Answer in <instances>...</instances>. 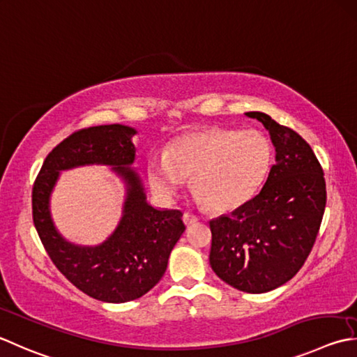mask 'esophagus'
Instances as JSON below:
<instances>
[{"mask_svg":"<svg viewBox=\"0 0 357 357\" xmlns=\"http://www.w3.org/2000/svg\"><path fill=\"white\" fill-rule=\"evenodd\" d=\"M183 220H184V222H185L187 226H192V225H195V222H198V216H195L190 212H185L184 216H183Z\"/></svg>","mask_w":357,"mask_h":357,"instance_id":"1","label":"esophagus"}]
</instances>
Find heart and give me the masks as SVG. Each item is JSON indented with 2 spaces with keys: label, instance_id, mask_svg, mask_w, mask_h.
<instances>
[{
  "label": "heart",
  "instance_id": "b5f03b06",
  "mask_svg": "<svg viewBox=\"0 0 357 357\" xmlns=\"http://www.w3.org/2000/svg\"><path fill=\"white\" fill-rule=\"evenodd\" d=\"M274 160L269 139L257 130L211 128L181 136L149 164L151 187L165 198L176 197L185 179L192 192L215 212H229L252 199Z\"/></svg>",
  "mask_w": 357,
  "mask_h": 357
}]
</instances>
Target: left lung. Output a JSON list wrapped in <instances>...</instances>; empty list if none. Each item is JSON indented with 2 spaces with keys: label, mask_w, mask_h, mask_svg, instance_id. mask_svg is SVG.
Here are the masks:
<instances>
[{
  "label": "left lung",
  "mask_w": 357,
  "mask_h": 357,
  "mask_svg": "<svg viewBox=\"0 0 357 357\" xmlns=\"http://www.w3.org/2000/svg\"><path fill=\"white\" fill-rule=\"evenodd\" d=\"M275 146L260 193L212 220L211 266L235 289L261 294L294 277L316 243L326 204L324 170L310 144L271 116L250 111Z\"/></svg>",
  "instance_id": "8db88e82"
}]
</instances>
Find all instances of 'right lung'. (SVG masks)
Masks as SVG:
<instances>
[{
    "label": "right lung",
    "mask_w": 357,
    "mask_h": 357,
    "mask_svg": "<svg viewBox=\"0 0 357 357\" xmlns=\"http://www.w3.org/2000/svg\"><path fill=\"white\" fill-rule=\"evenodd\" d=\"M136 130L99 125L73 132L46 156L32 188V216L38 236L57 269L75 288L108 303L146 294L165 274L174 244L184 234L181 211H159L146 202L142 179L131 169ZM109 165L128 185L123 218L99 247L69 243L53 226L48 199L58 174L82 165Z\"/></svg>",
    "instance_id": "right-lung-1"
}]
</instances>
